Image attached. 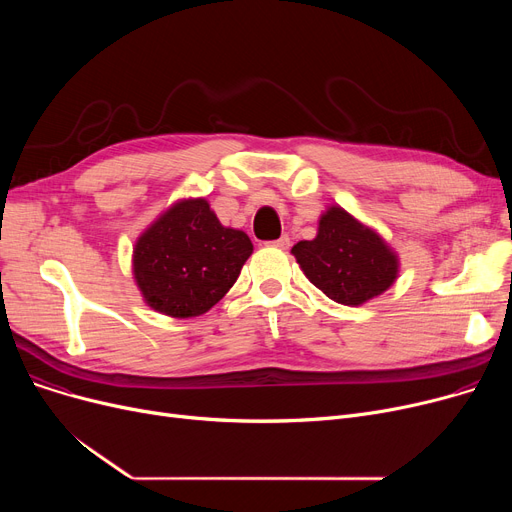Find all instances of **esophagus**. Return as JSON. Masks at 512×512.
<instances>
[{
  "mask_svg": "<svg viewBox=\"0 0 512 512\" xmlns=\"http://www.w3.org/2000/svg\"><path fill=\"white\" fill-rule=\"evenodd\" d=\"M272 247H276V249H282V251H286L288 247H290V238H288V234H282L278 240H274V242H270Z\"/></svg>",
  "mask_w": 512,
  "mask_h": 512,
  "instance_id": "obj_1",
  "label": "esophagus"
}]
</instances>
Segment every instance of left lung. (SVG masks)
Segmentation results:
<instances>
[{"instance_id": "obj_1", "label": "left lung", "mask_w": 512, "mask_h": 512, "mask_svg": "<svg viewBox=\"0 0 512 512\" xmlns=\"http://www.w3.org/2000/svg\"><path fill=\"white\" fill-rule=\"evenodd\" d=\"M292 255L309 282L340 305H363L398 276V257L384 238L338 205L321 215L317 236L297 242Z\"/></svg>"}]
</instances>
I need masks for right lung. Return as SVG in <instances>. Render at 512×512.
Returning <instances> with one entry per match:
<instances>
[{"label":"right lung","instance_id":"add662e5","mask_svg":"<svg viewBox=\"0 0 512 512\" xmlns=\"http://www.w3.org/2000/svg\"><path fill=\"white\" fill-rule=\"evenodd\" d=\"M251 253V238L222 226L205 199H182L139 236L132 272L151 309L197 317L232 288Z\"/></svg>","mask_w":512,"mask_h":512}]
</instances>
